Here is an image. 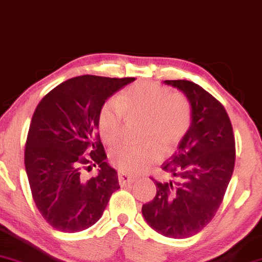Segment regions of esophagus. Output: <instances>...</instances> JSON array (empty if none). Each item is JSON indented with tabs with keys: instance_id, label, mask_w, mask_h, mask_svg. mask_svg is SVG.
<instances>
[{
	"instance_id": "1",
	"label": "esophagus",
	"mask_w": 262,
	"mask_h": 262,
	"mask_svg": "<svg viewBox=\"0 0 262 262\" xmlns=\"http://www.w3.org/2000/svg\"><path fill=\"white\" fill-rule=\"evenodd\" d=\"M118 178H119V184L121 186L127 185V184L134 183V181L136 180V178L132 177V175H128L127 173H125V171H119Z\"/></svg>"
}]
</instances>
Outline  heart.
Here are the masks:
<instances>
[{"mask_svg": "<svg viewBox=\"0 0 262 262\" xmlns=\"http://www.w3.org/2000/svg\"><path fill=\"white\" fill-rule=\"evenodd\" d=\"M126 115L141 118L142 144H121L110 152L113 165L128 174L146 170L185 138L193 121L191 101L185 94L155 82L140 81L128 85L119 100H107L99 113L98 127L109 146L118 143L124 134Z\"/></svg>", "mask_w": 262, "mask_h": 262, "instance_id": "obj_1", "label": "heart"}]
</instances>
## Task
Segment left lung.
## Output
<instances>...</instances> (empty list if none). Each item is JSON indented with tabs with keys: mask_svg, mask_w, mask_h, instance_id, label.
Returning <instances> with one entry per match:
<instances>
[{
	"mask_svg": "<svg viewBox=\"0 0 262 262\" xmlns=\"http://www.w3.org/2000/svg\"><path fill=\"white\" fill-rule=\"evenodd\" d=\"M164 82L189 98L193 121L177 152L161 165L173 181L150 178L157 193L142 206V214L159 234L181 239L198 234L216 216L234 170L235 138L228 114L213 95L186 79Z\"/></svg>",
	"mask_w": 262,
	"mask_h": 262,
	"instance_id": "left-lung-1",
	"label": "left lung"
}]
</instances>
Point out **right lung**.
Masks as SVG:
<instances>
[{"label": "right lung", "instance_id": "right-lung-1", "mask_svg": "<svg viewBox=\"0 0 262 262\" xmlns=\"http://www.w3.org/2000/svg\"><path fill=\"white\" fill-rule=\"evenodd\" d=\"M134 77L84 75L67 79L39 101L28 131L24 164L34 202L55 229L76 233L101 217L119 189L98 134L101 106ZM98 165L97 177L82 171Z\"/></svg>", "mask_w": 262, "mask_h": 262}]
</instances>
